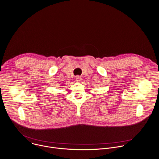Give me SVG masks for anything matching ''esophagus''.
<instances>
[{"instance_id": "esophagus-1", "label": "esophagus", "mask_w": 159, "mask_h": 159, "mask_svg": "<svg viewBox=\"0 0 159 159\" xmlns=\"http://www.w3.org/2000/svg\"><path fill=\"white\" fill-rule=\"evenodd\" d=\"M81 77L80 76H79V75H77V76H76L75 77V80L77 81V82H80V80H81Z\"/></svg>"}]
</instances>
